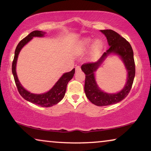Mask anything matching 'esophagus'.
<instances>
[{"label": "esophagus", "mask_w": 151, "mask_h": 151, "mask_svg": "<svg viewBox=\"0 0 151 151\" xmlns=\"http://www.w3.org/2000/svg\"><path fill=\"white\" fill-rule=\"evenodd\" d=\"M81 70V67L79 65H77V66L76 67V72H79Z\"/></svg>", "instance_id": "esophagus-1"}]
</instances>
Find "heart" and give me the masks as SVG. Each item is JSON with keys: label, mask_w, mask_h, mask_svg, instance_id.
Wrapping results in <instances>:
<instances>
[{"label": "heart", "mask_w": 151, "mask_h": 151, "mask_svg": "<svg viewBox=\"0 0 151 151\" xmlns=\"http://www.w3.org/2000/svg\"><path fill=\"white\" fill-rule=\"evenodd\" d=\"M91 43H92V40L90 39H85L82 40L81 42H80L79 45H78V48H79L80 50H86L87 48L90 47L91 45ZM102 46V43L100 40H96L94 42V44H93L92 46V52L94 54H96L100 51Z\"/></svg>", "instance_id": "b5f03b06"}]
</instances>
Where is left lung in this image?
Wrapping results in <instances>:
<instances>
[{
	"mask_svg": "<svg viewBox=\"0 0 151 151\" xmlns=\"http://www.w3.org/2000/svg\"><path fill=\"white\" fill-rule=\"evenodd\" d=\"M107 40L109 48L96 62L86 63L81 65V70L86 74L84 90L91 103L97 106H107L119 103L127 97L132 87L135 75L133 51L131 44L124 37L111 29L101 30ZM114 53L120 56L127 71V81L124 88L116 94L104 93L97 86L94 73L108 55Z\"/></svg>",
	"mask_w": 151,
	"mask_h": 151,
	"instance_id": "8db88e82",
	"label": "left lung"
}]
</instances>
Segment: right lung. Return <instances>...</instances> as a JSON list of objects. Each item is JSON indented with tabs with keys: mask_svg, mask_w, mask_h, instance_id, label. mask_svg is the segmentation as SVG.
Listing matches in <instances>:
<instances>
[{
	"mask_svg": "<svg viewBox=\"0 0 151 151\" xmlns=\"http://www.w3.org/2000/svg\"><path fill=\"white\" fill-rule=\"evenodd\" d=\"M45 32H43L42 31H32L27 37H25L24 39H22L19 42L16 48V50H15L14 58L12 63V73L14 75V81L17 88H18V92L20 93L22 98H24L27 101L31 102V103L35 104L37 105L44 107H49L56 105L64 97L68 83L73 78L74 74L75 73V69L74 68L69 73L63 74L61 76V78L57 81L55 86L48 92L41 94H33V93L29 92L27 90H25L19 81L16 70L17 59H18V55L23 46L31 40L33 37H43L45 35Z\"/></svg>",
	"mask_w": 151,
	"mask_h": 151,
	"instance_id": "add662e5",
	"label": "right lung"
}]
</instances>
